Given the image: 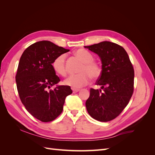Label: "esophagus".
<instances>
[{
    "instance_id": "34e87169",
    "label": "esophagus",
    "mask_w": 155,
    "mask_h": 155,
    "mask_svg": "<svg viewBox=\"0 0 155 155\" xmlns=\"http://www.w3.org/2000/svg\"><path fill=\"white\" fill-rule=\"evenodd\" d=\"M72 91H73V93H76L78 92H79V91H80V89H78V88H72Z\"/></svg>"
}]
</instances>
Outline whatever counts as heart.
I'll return each mask as SVG.
<instances>
[{"label": "heart", "instance_id": "1", "mask_svg": "<svg viewBox=\"0 0 155 155\" xmlns=\"http://www.w3.org/2000/svg\"><path fill=\"white\" fill-rule=\"evenodd\" d=\"M75 55L83 62L79 69V72L81 73L70 76L65 79L64 83L72 88H78L87 85L91 81V78L94 79L99 78L102 72V68L99 63L94 61V57L88 50L79 49L75 52ZM65 59V54H60L54 59L51 64L54 71L62 76H65L67 73Z\"/></svg>", "mask_w": 155, "mask_h": 155}]
</instances>
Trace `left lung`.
<instances>
[{"instance_id": "8db88e82", "label": "left lung", "mask_w": 155, "mask_h": 155, "mask_svg": "<svg viewBox=\"0 0 155 155\" xmlns=\"http://www.w3.org/2000/svg\"><path fill=\"white\" fill-rule=\"evenodd\" d=\"M100 56L102 72L91 88L85 105L88 113L97 121H109L118 116L128 105L134 91V71L129 55L120 45L109 41L85 46Z\"/></svg>"}]
</instances>
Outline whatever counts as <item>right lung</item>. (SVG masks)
<instances>
[{"label": "right lung", "mask_w": 155, "mask_h": 155, "mask_svg": "<svg viewBox=\"0 0 155 155\" xmlns=\"http://www.w3.org/2000/svg\"><path fill=\"white\" fill-rule=\"evenodd\" d=\"M69 50L48 41H39L22 53L15 76L18 96L26 109L43 122L61 114L65 97L72 93L70 86L50 89L60 81L52 67L54 59Z\"/></svg>", "instance_id": "right-lung-1"}]
</instances>
